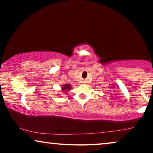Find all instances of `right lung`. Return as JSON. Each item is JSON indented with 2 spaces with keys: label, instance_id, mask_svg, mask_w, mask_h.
Returning a JSON list of instances; mask_svg holds the SVG:
<instances>
[{
  "label": "right lung",
  "instance_id": "1",
  "mask_svg": "<svg viewBox=\"0 0 153 153\" xmlns=\"http://www.w3.org/2000/svg\"><path fill=\"white\" fill-rule=\"evenodd\" d=\"M63 90H62V91H68V90H70V85H68V84H67V85H63Z\"/></svg>",
  "mask_w": 153,
  "mask_h": 153
}]
</instances>
